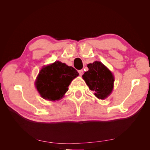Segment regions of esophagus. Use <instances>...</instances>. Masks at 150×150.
Returning a JSON list of instances; mask_svg holds the SVG:
<instances>
[{
  "mask_svg": "<svg viewBox=\"0 0 150 150\" xmlns=\"http://www.w3.org/2000/svg\"><path fill=\"white\" fill-rule=\"evenodd\" d=\"M78 72L80 76H82L83 74V69H81V70H79L78 71Z\"/></svg>",
  "mask_w": 150,
  "mask_h": 150,
  "instance_id": "34e87169",
  "label": "esophagus"
}]
</instances>
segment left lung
Returning a JSON list of instances; mask_svg holds the SVG:
<instances>
[{
    "instance_id": "8db88e82",
    "label": "left lung",
    "mask_w": 150,
    "mask_h": 150,
    "mask_svg": "<svg viewBox=\"0 0 150 150\" xmlns=\"http://www.w3.org/2000/svg\"><path fill=\"white\" fill-rule=\"evenodd\" d=\"M88 67L89 70L83 75L86 84L98 98H108L112 92L115 81L111 72L99 61L88 64Z\"/></svg>"
}]
</instances>
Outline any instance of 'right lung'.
<instances>
[{"mask_svg": "<svg viewBox=\"0 0 150 150\" xmlns=\"http://www.w3.org/2000/svg\"><path fill=\"white\" fill-rule=\"evenodd\" d=\"M78 75L74 67L56 61L40 71L35 81L36 88L42 98L58 101L68 91L72 80Z\"/></svg>", "mask_w": 150, "mask_h": 150, "instance_id": "1", "label": "right lung"}]
</instances>
